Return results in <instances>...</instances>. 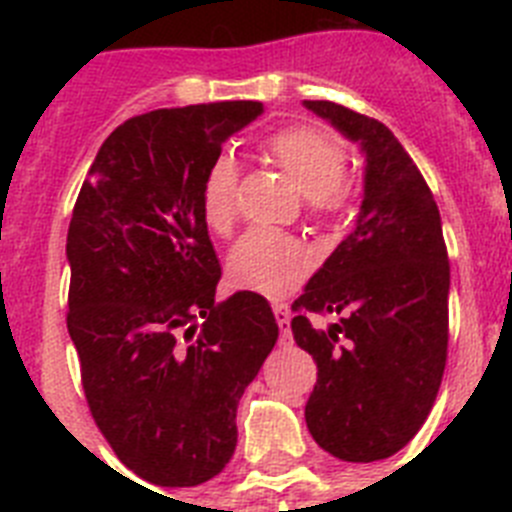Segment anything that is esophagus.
Wrapping results in <instances>:
<instances>
[{"label":"esophagus","mask_w":512,"mask_h":512,"mask_svg":"<svg viewBox=\"0 0 512 512\" xmlns=\"http://www.w3.org/2000/svg\"><path fill=\"white\" fill-rule=\"evenodd\" d=\"M274 315H277V323L282 328V333L287 336L289 333V320H292V312H289L287 305H274Z\"/></svg>","instance_id":"34e87169"}]
</instances>
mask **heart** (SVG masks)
<instances>
[{
    "label": "heart",
    "instance_id": "obj_1",
    "mask_svg": "<svg viewBox=\"0 0 512 512\" xmlns=\"http://www.w3.org/2000/svg\"><path fill=\"white\" fill-rule=\"evenodd\" d=\"M266 153L289 182L300 189L315 210H333L346 197V151L336 138L318 128H287L266 140ZM238 166L230 156H217L202 184V217L217 235L235 225ZM310 269V253L289 235L251 230L235 243L228 256V277L235 287L279 300L300 287Z\"/></svg>",
    "mask_w": 512,
    "mask_h": 512
}]
</instances>
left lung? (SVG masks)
Wrapping results in <instances>:
<instances>
[{
  "mask_svg": "<svg viewBox=\"0 0 512 512\" xmlns=\"http://www.w3.org/2000/svg\"><path fill=\"white\" fill-rule=\"evenodd\" d=\"M364 153L354 230L295 300L292 333L318 364L307 431L328 454L369 464L420 431L449 346V256L418 166L387 125L336 102H302ZM307 311L338 314L315 329Z\"/></svg>",
  "mask_w": 512,
  "mask_h": 512,
  "instance_id": "1",
  "label": "left lung"
}]
</instances>
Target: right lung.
Wrapping results in <instances>:
<instances>
[{"label":"right lung","instance_id":"1","mask_svg":"<svg viewBox=\"0 0 512 512\" xmlns=\"http://www.w3.org/2000/svg\"><path fill=\"white\" fill-rule=\"evenodd\" d=\"M261 102L130 117L104 140L71 215L69 336L94 423L117 459L158 487L223 472L235 413L279 338L269 302H215L220 261L202 184Z\"/></svg>","mask_w":512,"mask_h":512}]
</instances>
